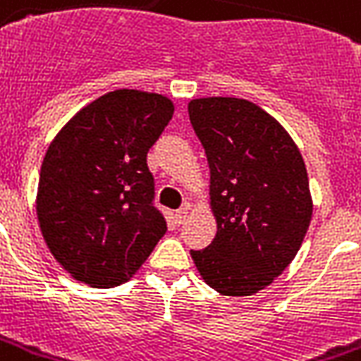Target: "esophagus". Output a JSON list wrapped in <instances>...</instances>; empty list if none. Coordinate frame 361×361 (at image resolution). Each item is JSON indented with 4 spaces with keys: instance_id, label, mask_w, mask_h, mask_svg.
<instances>
[{
    "instance_id": "obj_1",
    "label": "esophagus",
    "mask_w": 361,
    "mask_h": 361,
    "mask_svg": "<svg viewBox=\"0 0 361 361\" xmlns=\"http://www.w3.org/2000/svg\"><path fill=\"white\" fill-rule=\"evenodd\" d=\"M187 214H189V210H187V208H180V210L176 212V221H178V224H183V221H185Z\"/></svg>"
}]
</instances>
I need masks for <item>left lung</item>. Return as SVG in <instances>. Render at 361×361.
<instances>
[{"instance_id":"left-lung-1","label":"left lung","mask_w":361,"mask_h":361,"mask_svg":"<svg viewBox=\"0 0 361 361\" xmlns=\"http://www.w3.org/2000/svg\"><path fill=\"white\" fill-rule=\"evenodd\" d=\"M210 166L217 233L191 250L200 276L224 295H252L295 257L312 217L309 176L295 142L259 106L240 98L189 102Z\"/></svg>"}]
</instances>
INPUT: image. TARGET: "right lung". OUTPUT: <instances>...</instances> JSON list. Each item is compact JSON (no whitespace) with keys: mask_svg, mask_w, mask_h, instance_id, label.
I'll return each mask as SVG.
<instances>
[{"mask_svg":"<svg viewBox=\"0 0 361 361\" xmlns=\"http://www.w3.org/2000/svg\"><path fill=\"white\" fill-rule=\"evenodd\" d=\"M174 115L166 96H100L56 134L41 164L37 219L54 259L79 282L114 288L166 233L147 151Z\"/></svg>","mask_w":361,"mask_h":361,"instance_id":"add662e5","label":"right lung"}]
</instances>
